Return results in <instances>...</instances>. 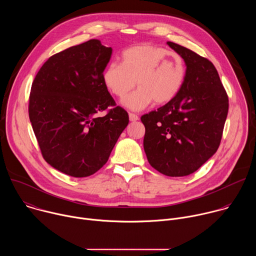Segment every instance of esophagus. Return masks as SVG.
<instances>
[{"mask_svg": "<svg viewBox=\"0 0 256 256\" xmlns=\"http://www.w3.org/2000/svg\"><path fill=\"white\" fill-rule=\"evenodd\" d=\"M128 118H130V122H136V120H138V116L136 114H128Z\"/></svg>", "mask_w": 256, "mask_h": 256, "instance_id": "34e87169", "label": "esophagus"}]
</instances>
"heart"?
I'll use <instances>...</instances> for the list:
<instances>
[{
	"label": "heart",
	"instance_id": "heart-1",
	"mask_svg": "<svg viewBox=\"0 0 256 256\" xmlns=\"http://www.w3.org/2000/svg\"><path fill=\"white\" fill-rule=\"evenodd\" d=\"M186 75V64L179 54L166 48L140 44L126 48L122 54V62H110L104 68L102 80L106 88L134 112H140L156 104L173 100L184 86Z\"/></svg>",
	"mask_w": 256,
	"mask_h": 256
}]
</instances>
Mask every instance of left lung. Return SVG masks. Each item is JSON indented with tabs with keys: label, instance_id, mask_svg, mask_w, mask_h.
Wrapping results in <instances>:
<instances>
[{
	"label": "left lung",
	"instance_id": "8db88e82",
	"mask_svg": "<svg viewBox=\"0 0 256 256\" xmlns=\"http://www.w3.org/2000/svg\"><path fill=\"white\" fill-rule=\"evenodd\" d=\"M186 66L178 95L140 118L144 150L160 173L186 176L196 171L220 146L229 100L214 66L192 50L168 42Z\"/></svg>",
	"mask_w": 256,
	"mask_h": 256
}]
</instances>
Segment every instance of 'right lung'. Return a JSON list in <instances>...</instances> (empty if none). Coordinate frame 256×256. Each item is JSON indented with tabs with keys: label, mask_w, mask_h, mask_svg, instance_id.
<instances>
[{
	"label": "right lung",
	"mask_w": 256,
	"mask_h": 256,
	"mask_svg": "<svg viewBox=\"0 0 256 256\" xmlns=\"http://www.w3.org/2000/svg\"><path fill=\"white\" fill-rule=\"evenodd\" d=\"M112 48L91 40L50 56L36 75L29 118L44 160L54 169L87 177L108 160L128 114L116 106L102 80Z\"/></svg>",
	"instance_id": "obj_1"
}]
</instances>
